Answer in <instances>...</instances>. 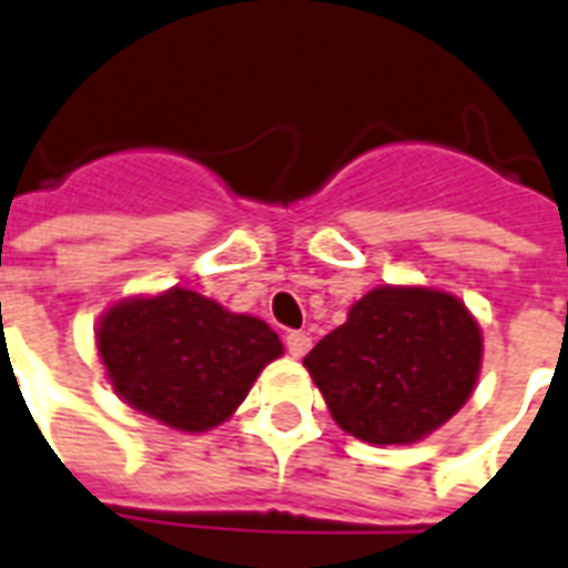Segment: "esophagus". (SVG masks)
Returning a JSON list of instances; mask_svg holds the SVG:
<instances>
[{"label": "esophagus", "mask_w": 568, "mask_h": 568, "mask_svg": "<svg viewBox=\"0 0 568 568\" xmlns=\"http://www.w3.org/2000/svg\"><path fill=\"white\" fill-rule=\"evenodd\" d=\"M285 347H288V354L292 356H303L312 347V338L306 336V333H301V329H292V333L285 336Z\"/></svg>", "instance_id": "34e87169"}]
</instances>
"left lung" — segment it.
Listing matches in <instances>:
<instances>
[{
    "label": "left lung",
    "instance_id": "left-lung-1",
    "mask_svg": "<svg viewBox=\"0 0 568 568\" xmlns=\"http://www.w3.org/2000/svg\"><path fill=\"white\" fill-rule=\"evenodd\" d=\"M484 336L466 303L424 285H379L303 365L345 433L409 445L459 413L480 374Z\"/></svg>",
    "mask_w": 568,
    "mask_h": 568
}]
</instances>
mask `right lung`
I'll return each instance as SVG.
<instances>
[{"mask_svg": "<svg viewBox=\"0 0 568 568\" xmlns=\"http://www.w3.org/2000/svg\"><path fill=\"white\" fill-rule=\"evenodd\" d=\"M97 351L111 386L138 413L182 433L226 422L283 342L265 321L171 288L109 306Z\"/></svg>", "mask_w": 568, "mask_h": 568, "instance_id": "1", "label": "right lung"}]
</instances>
